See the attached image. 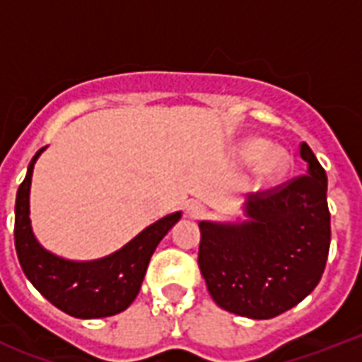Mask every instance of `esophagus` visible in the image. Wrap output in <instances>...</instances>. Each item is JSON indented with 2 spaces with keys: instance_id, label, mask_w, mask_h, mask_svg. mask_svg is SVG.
<instances>
[{
  "instance_id": "34e87169",
  "label": "esophagus",
  "mask_w": 362,
  "mask_h": 362,
  "mask_svg": "<svg viewBox=\"0 0 362 362\" xmlns=\"http://www.w3.org/2000/svg\"><path fill=\"white\" fill-rule=\"evenodd\" d=\"M204 214H206V209H204L201 203H197V201H189V203L186 204L187 218H192V220H199V218H203Z\"/></svg>"
}]
</instances>
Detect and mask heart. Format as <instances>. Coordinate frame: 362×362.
I'll return each instance as SVG.
<instances>
[{
	"mask_svg": "<svg viewBox=\"0 0 362 362\" xmlns=\"http://www.w3.org/2000/svg\"><path fill=\"white\" fill-rule=\"evenodd\" d=\"M237 158L242 163H253V170L261 180H274L286 173L289 156L284 148L272 146L270 141L261 136H252L242 142L237 150Z\"/></svg>",
	"mask_w": 362,
	"mask_h": 362,
	"instance_id": "1",
	"label": "heart"
}]
</instances>
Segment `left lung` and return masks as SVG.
<instances>
[{
    "mask_svg": "<svg viewBox=\"0 0 362 362\" xmlns=\"http://www.w3.org/2000/svg\"><path fill=\"white\" fill-rule=\"evenodd\" d=\"M306 175L269 195H247L235 221H199V269L220 308L270 320L314 291L331 246L327 175L303 142Z\"/></svg>",
    "mask_w": 362,
    "mask_h": 362,
    "instance_id": "left-lung-1",
    "label": "left lung"
}]
</instances>
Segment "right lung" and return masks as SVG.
<instances>
[{
  "label": "right lung",
  "mask_w": 362,
  "mask_h": 362,
  "mask_svg": "<svg viewBox=\"0 0 362 362\" xmlns=\"http://www.w3.org/2000/svg\"><path fill=\"white\" fill-rule=\"evenodd\" d=\"M48 146L41 148L28 165L14 204V246L25 278L42 297L65 314L78 320H98L129 308L141 291L148 263L167 233L178 223L182 210L144 227L116 252L90 261L59 257L37 240L30 218V189L33 167Z\"/></svg>",
  "instance_id": "1"
}]
</instances>
